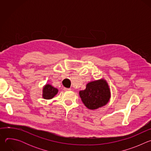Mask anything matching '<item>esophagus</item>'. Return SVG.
<instances>
[{
  "label": "esophagus",
  "mask_w": 151,
  "mask_h": 151,
  "mask_svg": "<svg viewBox=\"0 0 151 151\" xmlns=\"http://www.w3.org/2000/svg\"><path fill=\"white\" fill-rule=\"evenodd\" d=\"M63 90L65 91H70V90H71V89L70 88H63Z\"/></svg>",
  "instance_id": "esophagus-1"
}]
</instances>
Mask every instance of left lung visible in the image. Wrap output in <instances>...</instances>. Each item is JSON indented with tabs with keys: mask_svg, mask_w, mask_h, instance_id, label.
I'll return each mask as SVG.
<instances>
[{
	"mask_svg": "<svg viewBox=\"0 0 151 151\" xmlns=\"http://www.w3.org/2000/svg\"><path fill=\"white\" fill-rule=\"evenodd\" d=\"M79 96L85 106L94 110L107 103L111 92L106 81L101 79L88 83L85 90L79 91Z\"/></svg>",
	"mask_w": 151,
	"mask_h": 151,
	"instance_id": "1",
	"label": "left lung"
}]
</instances>
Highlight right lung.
I'll return each mask as SVG.
<instances>
[{"mask_svg": "<svg viewBox=\"0 0 151 151\" xmlns=\"http://www.w3.org/2000/svg\"><path fill=\"white\" fill-rule=\"evenodd\" d=\"M58 93V90L50 84L45 85L43 88V97L45 99H51L53 98Z\"/></svg>", "mask_w": 151, "mask_h": 151, "instance_id": "right-lung-1", "label": "right lung"}]
</instances>
